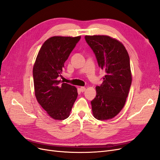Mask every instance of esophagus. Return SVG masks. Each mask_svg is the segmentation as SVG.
<instances>
[{"label":"esophagus","instance_id":"obj_1","mask_svg":"<svg viewBox=\"0 0 160 160\" xmlns=\"http://www.w3.org/2000/svg\"><path fill=\"white\" fill-rule=\"evenodd\" d=\"M80 91L82 92H84L86 90V88L85 87H80Z\"/></svg>","mask_w":160,"mask_h":160}]
</instances>
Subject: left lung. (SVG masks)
Returning <instances> with one entry per match:
<instances>
[{
    "instance_id": "left-lung-1",
    "label": "left lung",
    "mask_w": 160,
    "mask_h": 160,
    "mask_svg": "<svg viewBox=\"0 0 160 160\" xmlns=\"http://www.w3.org/2000/svg\"><path fill=\"white\" fill-rule=\"evenodd\" d=\"M99 67L104 70L103 82L96 87V96L91 101L95 118L112 119L124 106L132 84L130 57L120 41L108 36H86Z\"/></svg>"
}]
</instances>
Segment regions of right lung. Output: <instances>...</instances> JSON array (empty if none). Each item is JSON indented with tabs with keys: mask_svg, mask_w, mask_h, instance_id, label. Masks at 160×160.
<instances>
[{
	"mask_svg": "<svg viewBox=\"0 0 160 160\" xmlns=\"http://www.w3.org/2000/svg\"><path fill=\"white\" fill-rule=\"evenodd\" d=\"M81 37H52L41 46L33 67L35 96L54 120H63L70 114L78 92L76 88L58 80L64 62Z\"/></svg>",
	"mask_w": 160,
	"mask_h": 160,
	"instance_id": "obj_1",
	"label": "right lung"
}]
</instances>
